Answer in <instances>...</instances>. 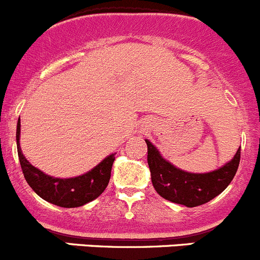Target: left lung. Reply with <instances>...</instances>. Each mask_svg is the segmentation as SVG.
<instances>
[{
    "label": "left lung",
    "instance_id": "1",
    "mask_svg": "<svg viewBox=\"0 0 260 260\" xmlns=\"http://www.w3.org/2000/svg\"><path fill=\"white\" fill-rule=\"evenodd\" d=\"M151 183L163 199L187 207H196L211 201L230 184L238 171L240 149L230 161L207 173H191L164 159L160 151L145 139Z\"/></svg>",
    "mask_w": 260,
    "mask_h": 260
}]
</instances>
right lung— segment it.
Wrapping results in <instances>:
<instances>
[{"mask_svg": "<svg viewBox=\"0 0 260 260\" xmlns=\"http://www.w3.org/2000/svg\"><path fill=\"white\" fill-rule=\"evenodd\" d=\"M20 121L17 122L16 143L20 164L27 184L38 196L60 207H79L96 200L106 189L111 177L115 154H110L101 163L82 176L72 178H55L45 174L29 163L20 148Z\"/></svg>", "mask_w": 260, "mask_h": 260, "instance_id": "obj_1", "label": "right lung"}]
</instances>
